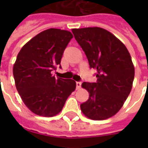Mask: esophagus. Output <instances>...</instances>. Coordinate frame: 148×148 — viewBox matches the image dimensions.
Instances as JSON below:
<instances>
[{
  "label": "esophagus",
  "mask_w": 148,
  "mask_h": 148,
  "mask_svg": "<svg viewBox=\"0 0 148 148\" xmlns=\"http://www.w3.org/2000/svg\"><path fill=\"white\" fill-rule=\"evenodd\" d=\"M76 87L77 89H79V88L81 87V81H77L76 82Z\"/></svg>",
  "instance_id": "1"
}]
</instances>
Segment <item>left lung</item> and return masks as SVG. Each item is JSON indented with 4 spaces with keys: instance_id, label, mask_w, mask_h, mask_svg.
Wrapping results in <instances>:
<instances>
[{
    "instance_id": "left-lung-1",
    "label": "left lung",
    "mask_w": 148,
    "mask_h": 148,
    "mask_svg": "<svg viewBox=\"0 0 148 148\" xmlns=\"http://www.w3.org/2000/svg\"><path fill=\"white\" fill-rule=\"evenodd\" d=\"M74 38L84 51L97 82H84L89 98L81 111L92 120H105L121 108L131 92L134 67L127 47L114 35L101 27L73 29Z\"/></svg>"
}]
</instances>
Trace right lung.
<instances>
[{
	"label": "right lung",
	"instance_id": "add662e5",
	"mask_svg": "<svg viewBox=\"0 0 148 148\" xmlns=\"http://www.w3.org/2000/svg\"><path fill=\"white\" fill-rule=\"evenodd\" d=\"M73 38L71 32L51 28L29 40L17 54L13 68L15 85L25 105L36 114L53 117L62 110L76 88L72 79L52 75Z\"/></svg>",
	"mask_w": 148,
	"mask_h": 148
}]
</instances>
